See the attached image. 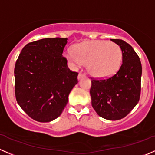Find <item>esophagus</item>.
I'll return each mask as SVG.
<instances>
[{"label":"esophagus","instance_id":"34e87169","mask_svg":"<svg viewBox=\"0 0 155 155\" xmlns=\"http://www.w3.org/2000/svg\"><path fill=\"white\" fill-rule=\"evenodd\" d=\"M84 76H85V74H84V73H82V72H79V75H78V79H80L81 78L84 77Z\"/></svg>","mask_w":155,"mask_h":155}]
</instances>
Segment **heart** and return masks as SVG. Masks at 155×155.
Here are the masks:
<instances>
[{"label": "heart", "instance_id": "obj_1", "mask_svg": "<svg viewBox=\"0 0 155 155\" xmlns=\"http://www.w3.org/2000/svg\"><path fill=\"white\" fill-rule=\"evenodd\" d=\"M67 59L74 68L87 64L90 73L97 77H106L118 71L121 64L122 52L114 42L102 40L87 41L66 52Z\"/></svg>", "mask_w": 155, "mask_h": 155}]
</instances>
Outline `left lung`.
<instances>
[{"mask_svg": "<svg viewBox=\"0 0 155 155\" xmlns=\"http://www.w3.org/2000/svg\"><path fill=\"white\" fill-rule=\"evenodd\" d=\"M120 47L123 62L115 74L91 78L92 106L99 117L109 120L124 118L136 106L141 91L142 66L132 47L121 39H110Z\"/></svg>", "mask_w": 155, "mask_h": 155, "instance_id": "8db88e82", "label": "left lung"}]
</instances>
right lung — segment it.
Instances as JSON below:
<instances>
[{
	"mask_svg": "<svg viewBox=\"0 0 155 155\" xmlns=\"http://www.w3.org/2000/svg\"><path fill=\"white\" fill-rule=\"evenodd\" d=\"M68 38H47L30 42L15 66V98L33 120L47 123L62 113L78 73L68 68L62 56Z\"/></svg>",
	"mask_w": 155,
	"mask_h": 155,
	"instance_id": "1",
	"label": "right lung"
}]
</instances>
